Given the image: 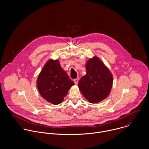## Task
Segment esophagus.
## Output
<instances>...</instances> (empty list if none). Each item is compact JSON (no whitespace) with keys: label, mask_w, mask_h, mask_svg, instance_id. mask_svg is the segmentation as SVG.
Instances as JSON below:
<instances>
[{"label":"esophagus","mask_w":149,"mask_h":149,"mask_svg":"<svg viewBox=\"0 0 149 149\" xmlns=\"http://www.w3.org/2000/svg\"><path fill=\"white\" fill-rule=\"evenodd\" d=\"M79 78H77V79H75L74 80V83H75V84L76 85H77V84H78V82H79Z\"/></svg>","instance_id":"esophagus-1"}]
</instances>
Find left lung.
I'll list each match as a JSON object with an SVG mask.
<instances>
[{
	"label": "left lung",
	"instance_id": "8db88e82",
	"mask_svg": "<svg viewBox=\"0 0 149 149\" xmlns=\"http://www.w3.org/2000/svg\"><path fill=\"white\" fill-rule=\"evenodd\" d=\"M86 72V74L79 81V89L90 103H99L105 99L111 92L112 75L97 57L87 61Z\"/></svg>",
	"mask_w": 149,
	"mask_h": 149
}]
</instances>
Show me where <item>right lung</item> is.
I'll use <instances>...</instances> for the list:
<instances>
[{
  "label": "right lung",
  "instance_id": "obj_1",
  "mask_svg": "<svg viewBox=\"0 0 149 149\" xmlns=\"http://www.w3.org/2000/svg\"><path fill=\"white\" fill-rule=\"evenodd\" d=\"M37 85L43 98L57 105L62 103L74 83L62 69L58 60H49L38 76Z\"/></svg>",
  "mask_w": 149,
  "mask_h": 149
}]
</instances>
